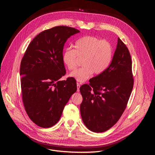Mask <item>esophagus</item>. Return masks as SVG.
<instances>
[{"label":"esophagus","instance_id":"obj_1","mask_svg":"<svg viewBox=\"0 0 155 155\" xmlns=\"http://www.w3.org/2000/svg\"><path fill=\"white\" fill-rule=\"evenodd\" d=\"M77 92H79L80 91V85L78 83H77Z\"/></svg>","mask_w":155,"mask_h":155}]
</instances>
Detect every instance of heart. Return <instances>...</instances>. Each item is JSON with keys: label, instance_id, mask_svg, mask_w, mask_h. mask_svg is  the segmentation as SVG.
I'll list each match as a JSON object with an SVG mask.
<instances>
[{"label": "heart", "instance_id": "obj_1", "mask_svg": "<svg viewBox=\"0 0 155 155\" xmlns=\"http://www.w3.org/2000/svg\"><path fill=\"white\" fill-rule=\"evenodd\" d=\"M75 50L66 48L62 54V61L69 70H74L83 59L82 68L70 74L77 81H86L94 73L102 74L108 67L113 54L112 46L109 41L94 36H84L76 41Z\"/></svg>", "mask_w": 155, "mask_h": 155}]
</instances>
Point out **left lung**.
Listing matches in <instances>:
<instances>
[{
    "instance_id": "left-lung-1",
    "label": "left lung",
    "mask_w": 155,
    "mask_h": 155,
    "mask_svg": "<svg viewBox=\"0 0 155 155\" xmlns=\"http://www.w3.org/2000/svg\"><path fill=\"white\" fill-rule=\"evenodd\" d=\"M134 85L132 61L125 44L118 38L111 64L101 74L80 87L82 120L90 130L102 132L111 128L126 107Z\"/></svg>"
}]
</instances>
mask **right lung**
Listing matches in <instances>:
<instances>
[{"label":"right lung","instance_id":"1","mask_svg":"<svg viewBox=\"0 0 155 155\" xmlns=\"http://www.w3.org/2000/svg\"><path fill=\"white\" fill-rule=\"evenodd\" d=\"M78 32L64 26L44 31L32 40L21 60L19 74L25 108L30 119L43 128L58 123L77 90L74 78L59 80L66 73L62 59L64 44Z\"/></svg>","mask_w":155,"mask_h":155}]
</instances>
